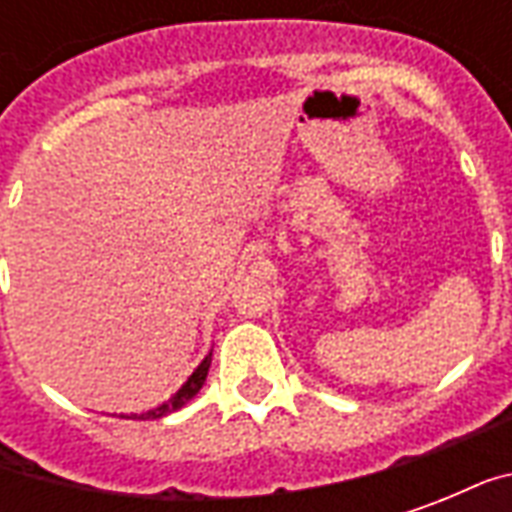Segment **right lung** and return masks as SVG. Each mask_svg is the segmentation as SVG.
<instances>
[{"label": "right lung", "mask_w": 512, "mask_h": 512, "mask_svg": "<svg viewBox=\"0 0 512 512\" xmlns=\"http://www.w3.org/2000/svg\"><path fill=\"white\" fill-rule=\"evenodd\" d=\"M208 367H211V356H205V359H202V365L197 367L194 373H191L189 381L180 386L178 392L169 397L167 403H161V406L153 408V411H145V414H139V419H161V417H167V414H172V411H178L180 406H186L191 397L200 392L202 384H205V378H208ZM134 419H136V414H134Z\"/></svg>", "instance_id": "1"}]
</instances>
